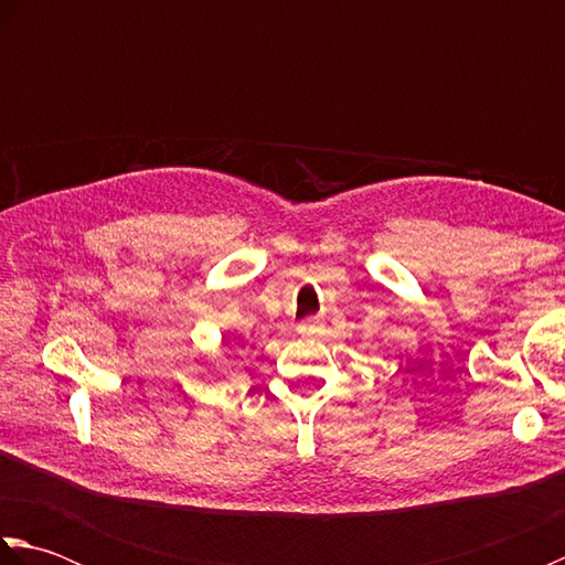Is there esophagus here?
<instances>
[{"label": "esophagus", "instance_id": "1", "mask_svg": "<svg viewBox=\"0 0 565 565\" xmlns=\"http://www.w3.org/2000/svg\"><path fill=\"white\" fill-rule=\"evenodd\" d=\"M320 318L318 316H310V318H306V320H301L298 322V332L301 334H310V332H316L318 328H320Z\"/></svg>", "mask_w": 565, "mask_h": 565}]
</instances>
